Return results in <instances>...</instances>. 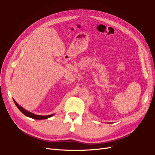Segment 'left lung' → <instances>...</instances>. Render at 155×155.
Returning <instances> with one entry per match:
<instances>
[{"label": "left lung", "mask_w": 155, "mask_h": 155, "mask_svg": "<svg viewBox=\"0 0 155 155\" xmlns=\"http://www.w3.org/2000/svg\"><path fill=\"white\" fill-rule=\"evenodd\" d=\"M110 124H111V123H110Z\"/></svg>", "instance_id": "1"}]
</instances>
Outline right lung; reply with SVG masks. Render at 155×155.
Segmentation results:
<instances>
[{
	"instance_id": "add662e5",
	"label": "right lung",
	"mask_w": 155,
	"mask_h": 155,
	"mask_svg": "<svg viewBox=\"0 0 155 155\" xmlns=\"http://www.w3.org/2000/svg\"><path fill=\"white\" fill-rule=\"evenodd\" d=\"M13 101H14V102L16 104V106H17L19 110V111L22 112L24 115L26 117L31 118L33 119H36V120H44V119H47V118H49L51 117H52L54 114H52V115H44V116H42V115H35L34 113H32L27 110H26L25 109H24L23 107H21V106H19L16 102V101L13 99Z\"/></svg>"
}]
</instances>
